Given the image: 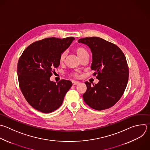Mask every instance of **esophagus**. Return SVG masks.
Here are the masks:
<instances>
[{
    "label": "esophagus",
    "mask_w": 150,
    "mask_h": 150,
    "mask_svg": "<svg viewBox=\"0 0 150 150\" xmlns=\"http://www.w3.org/2000/svg\"><path fill=\"white\" fill-rule=\"evenodd\" d=\"M72 85H78V84H79V82H78V81H72Z\"/></svg>",
    "instance_id": "1"
}]
</instances>
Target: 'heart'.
<instances>
[{
  "instance_id": "b5f03b06",
  "label": "heart",
  "mask_w": 150,
  "mask_h": 150,
  "mask_svg": "<svg viewBox=\"0 0 150 150\" xmlns=\"http://www.w3.org/2000/svg\"><path fill=\"white\" fill-rule=\"evenodd\" d=\"M75 51L77 55V56L78 57V58L79 59H81V58L86 56V55H88V51H86V49L83 47H81V46H79V47H77L75 49ZM65 57H66V54L65 52H62L60 57H59V62L61 63L63 62L65 58ZM72 76H75V77H78V74L77 73H74L72 74Z\"/></svg>"
}]
</instances>
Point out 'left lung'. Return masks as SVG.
Masks as SVG:
<instances>
[{
    "label": "left lung",
    "instance_id": "obj_1",
    "mask_svg": "<svg viewBox=\"0 0 150 150\" xmlns=\"http://www.w3.org/2000/svg\"><path fill=\"white\" fill-rule=\"evenodd\" d=\"M78 43L90 48L92 55L91 69L99 79L93 86L85 82L87 89L83 95V100L96 110L110 108L119 101L128 83L129 70L126 58L117 45L100 38H82Z\"/></svg>",
    "mask_w": 150,
    "mask_h": 150
}]
</instances>
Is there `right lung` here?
Returning a JSON list of instances; mask_svg holds the SVG:
<instances>
[{"mask_svg": "<svg viewBox=\"0 0 150 150\" xmlns=\"http://www.w3.org/2000/svg\"><path fill=\"white\" fill-rule=\"evenodd\" d=\"M74 37L49 38L36 41L23 51L18 63L17 73L21 91L28 103L36 110L51 113L62 105L72 83L62 79L57 83L50 80L59 66V57Z\"/></svg>", "mask_w": 150, "mask_h": 150, "instance_id": "1", "label": "right lung"}]
</instances>
